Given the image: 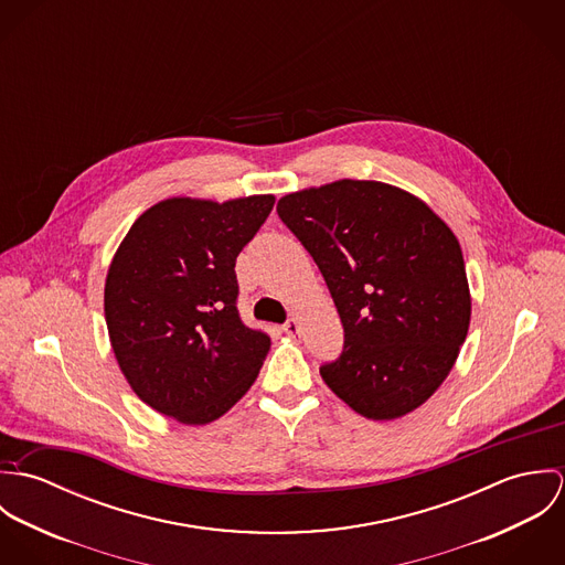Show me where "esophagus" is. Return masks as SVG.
Masks as SVG:
<instances>
[{
    "label": "esophagus",
    "instance_id": "obj_1",
    "mask_svg": "<svg viewBox=\"0 0 565 565\" xmlns=\"http://www.w3.org/2000/svg\"><path fill=\"white\" fill-rule=\"evenodd\" d=\"M282 330L287 332V334H291V337H296V334H300V322L296 320V318H291V320H287V323L282 326Z\"/></svg>",
    "mask_w": 565,
    "mask_h": 565
}]
</instances>
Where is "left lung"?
<instances>
[{
  "label": "left lung",
  "instance_id": "1",
  "mask_svg": "<svg viewBox=\"0 0 565 565\" xmlns=\"http://www.w3.org/2000/svg\"><path fill=\"white\" fill-rule=\"evenodd\" d=\"M322 271L343 323L323 383L367 419L426 403L468 337L472 298L459 239L419 198L379 180H334L276 206Z\"/></svg>",
  "mask_w": 565,
  "mask_h": 565
}]
</instances>
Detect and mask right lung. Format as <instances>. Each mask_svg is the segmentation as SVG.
Returning a JSON list of instances; mask_svg holds the SVG:
<instances>
[{"mask_svg":"<svg viewBox=\"0 0 565 565\" xmlns=\"http://www.w3.org/2000/svg\"><path fill=\"white\" fill-rule=\"evenodd\" d=\"M274 200H162L110 260L104 316L119 370L143 403L180 424L233 408L269 352V337L239 318L235 263Z\"/></svg>","mask_w":565,"mask_h":565,"instance_id":"add662e5","label":"right lung"}]
</instances>
